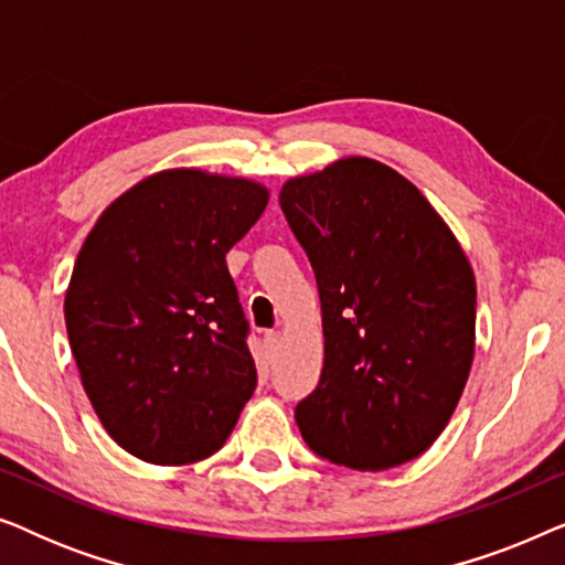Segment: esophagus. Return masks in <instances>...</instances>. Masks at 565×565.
I'll use <instances>...</instances> for the list:
<instances>
[{"label":"esophagus","instance_id":"esophagus-1","mask_svg":"<svg viewBox=\"0 0 565 565\" xmlns=\"http://www.w3.org/2000/svg\"><path fill=\"white\" fill-rule=\"evenodd\" d=\"M265 344H267V350L275 354L277 344H280V331H265Z\"/></svg>","mask_w":565,"mask_h":565}]
</instances>
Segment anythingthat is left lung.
Here are the masks:
<instances>
[{
  "label": "left lung",
  "instance_id": "obj_1",
  "mask_svg": "<svg viewBox=\"0 0 565 565\" xmlns=\"http://www.w3.org/2000/svg\"><path fill=\"white\" fill-rule=\"evenodd\" d=\"M280 207L316 273L323 370L296 406L306 445L385 470L447 427L476 352V277L458 238L396 169L347 157L292 177Z\"/></svg>",
  "mask_w": 565,
  "mask_h": 565
}]
</instances>
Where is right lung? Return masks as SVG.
<instances>
[{"label": "right lung", "mask_w": 565, "mask_h": 565, "mask_svg": "<svg viewBox=\"0 0 565 565\" xmlns=\"http://www.w3.org/2000/svg\"><path fill=\"white\" fill-rule=\"evenodd\" d=\"M267 200L244 177L164 169L89 231L64 300L68 344L107 435L136 458H207L257 388L226 254Z\"/></svg>", "instance_id": "1"}]
</instances>
